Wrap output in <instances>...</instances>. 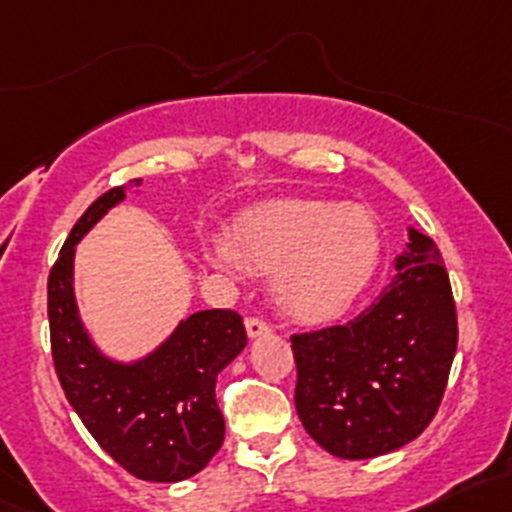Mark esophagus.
<instances>
[{"label": "esophagus", "mask_w": 512, "mask_h": 512, "mask_svg": "<svg viewBox=\"0 0 512 512\" xmlns=\"http://www.w3.org/2000/svg\"><path fill=\"white\" fill-rule=\"evenodd\" d=\"M245 330L250 338H260V335L269 333V325L262 318H247L245 320Z\"/></svg>", "instance_id": "1"}]
</instances>
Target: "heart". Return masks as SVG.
Returning <instances> with one entry per match:
<instances>
[{"label": "heart", "instance_id": "b5f03b06", "mask_svg": "<svg viewBox=\"0 0 512 512\" xmlns=\"http://www.w3.org/2000/svg\"><path fill=\"white\" fill-rule=\"evenodd\" d=\"M379 228L359 204L291 199L247 211L228 245L213 243L209 260L274 274V299L299 320L340 316L362 294L379 265Z\"/></svg>", "mask_w": 512, "mask_h": 512}]
</instances>
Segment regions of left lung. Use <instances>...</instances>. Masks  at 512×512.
<instances>
[{"label":"left lung","mask_w":512,"mask_h":512,"mask_svg":"<svg viewBox=\"0 0 512 512\" xmlns=\"http://www.w3.org/2000/svg\"><path fill=\"white\" fill-rule=\"evenodd\" d=\"M396 277L342 325L291 335L296 413L325 452L372 459L435 418L457 352V306L440 250L411 230Z\"/></svg>","instance_id":"8db88e82"}]
</instances>
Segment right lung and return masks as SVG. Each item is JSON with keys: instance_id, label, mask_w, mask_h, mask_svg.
<instances>
[{"instance_id": "right-lung-1", "label": "right lung", "mask_w": 512, "mask_h": 512, "mask_svg": "<svg viewBox=\"0 0 512 512\" xmlns=\"http://www.w3.org/2000/svg\"><path fill=\"white\" fill-rule=\"evenodd\" d=\"M123 196V187L101 194L50 269V352L67 401L99 447L136 479L174 484L199 474L223 445L216 379L243 352L247 333L233 308H213L179 323L143 362L116 364L99 355L77 316L72 257L77 240Z\"/></svg>"}]
</instances>
